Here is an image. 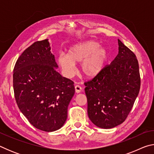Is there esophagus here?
I'll return each mask as SVG.
<instances>
[{
  "label": "esophagus",
  "instance_id": "obj_1",
  "mask_svg": "<svg viewBox=\"0 0 154 154\" xmlns=\"http://www.w3.org/2000/svg\"><path fill=\"white\" fill-rule=\"evenodd\" d=\"M75 92L76 93H80L81 92H82V87L79 86V85H76L75 86Z\"/></svg>",
  "mask_w": 154,
  "mask_h": 154
}]
</instances>
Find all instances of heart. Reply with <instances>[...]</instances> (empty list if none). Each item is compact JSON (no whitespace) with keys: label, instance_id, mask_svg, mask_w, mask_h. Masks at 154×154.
I'll return each mask as SVG.
<instances>
[{"label":"heart","instance_id":"b5f03b06","mask_svg":"<svg viewBox=\"0 0 154 154\" xmlns=\"http://www.w3.org/2000/svg\"><path fill=\"white\" fill-rule=\"evenodd\" d=\"M108 60L107 49L95 41H86L71 47L67 54H61L57 63L66 77L76 72V63L80 62L81 70L87 77H95L105 69Z\"/></svg>","mask_w":154,"mask_h":154}]
</instances>
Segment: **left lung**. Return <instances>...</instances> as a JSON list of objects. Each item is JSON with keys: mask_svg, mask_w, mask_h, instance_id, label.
<instances>
[{"mask_svg": "<svg viewBox=\"0 0 154 154\" xmlns=\"http://www.w3.org/2000/svg\"><path fill=\"white\" fill-rule=\"evenodd\" d=\"M118 45V54L111 63L84 83L88 117L100 128H112L123 123L140 90L136 56L119 39Z\"/></svg>", "mask_w": 154, "mask_h": 154, "instance_id": "obj_1", "label": "left lung"}]
</instances>
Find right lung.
I'll use <instances>...</instances> for the list:
<instances>
[{
  "mask_svg": "<svg viewBox=\"0 0 154 154\" xmlns=\"http://www.w3.org/2000/svg\"><path fill=\"white\" fill-rule=\"evenodd\" d=\"M48 39L25 49L14 69V90L20 111L36 128L53 132L63 126L74 83L62 77Z\"/></svg>",
  "mask_w": 154,
  "mask_h": 154,
  "instance_id": "1",
  "label": "right lung"
}]
</instances>
